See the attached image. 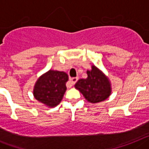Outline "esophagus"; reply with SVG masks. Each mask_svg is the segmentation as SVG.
<instances>
[{
	"instance_id": "esophagus-1",
	"label": "esophagus",
	"mask_w": 149,
	"mask_h": 149,
	"mask_svg": "<svg viewBox=\"0 0 149 149\" xmlns=\"http://www.w3.org/2000/svg\"><path fill=\"white\" fill-rule=\"evenodd\" d=\"M77 80H78V78L77 77H74V78H71L70 79V82L72 85H75L76 84V82H77Z\"/></svg>"
}]
</instances>
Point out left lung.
<instances>
[{
    "label": "left lung",
    "mask_w": 149,
    "mask_h": 149,
    "mask_svg": "<svg viewBox=\"0 0 149 149\" xmlns=\"http://www.w3.org/2000/svg\"><path fill=\"white\" fill-rule=\"evenodd\" d=\"M87 78L77 81L75 88L91 103H100L107 100L112 92L108 77L94 65H92L91 70H87Z\"/></svg>",
    "instance_id": "left-lung-1"
}]
</instances>
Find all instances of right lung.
<instances>
[{
    "label": "right lung",
    "instance_id": "right-lung-1",
    "mask_svg": "<svg viewBox=\"0 0 149 149\" xmlns=\"http://www.w3.org/2000/svg\"><path fill=\"white\" fill-rule=\"evenodd\" d=\"M68 75L63 71L49 70L38 78L33 87V97L48 107H55L61 101L67 90Z\"/></svg>",
    "mask_w": 149,
    "mask_h": 149
}]
</instances>
